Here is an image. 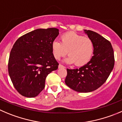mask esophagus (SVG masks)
Segmentation results:
<instances>
[{"instance_id":"esophagus-1","label":"esophagus","mask_w":122,"mask_h":122,"mask_svg":"<svg viewBox=\"0 0 122 122\" xmlns=\"http://www.w3.org/2000/svg\"><path fill=\"white\" fill-rule=\"evenodd\" d=\"M58 67L59 68H65V67L64 66H62V64H59Z\"/></svg>"}]
</instances>
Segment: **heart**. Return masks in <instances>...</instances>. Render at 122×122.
<instances>
[{"label": "heart", "mask_w": 122, "mask_h": 122, "mask_svg": "<svg viewBox=\"0 0 122 122\" xmlns=\"http://www.w3.org/2000/svg\"><path fill=\"white\" fill-rule=\"evenodd\" d=\"M52 51L53 56L60 60L67 54L69 56L66 62L73 64L78 66L87 64L91 60L94 52V45L92 40L74 32L63 34L60 42L55 41L52 43Z\"/></svg>", "instance_id": "heart-1"}]
</instances>
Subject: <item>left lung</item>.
I'll return each instance as SVG.
<instances>
[{
  "mask_svg": "<svg viewBox=\"0 0 122 122\" xmlns=\"http://www.w3.org/2000/svg\"><path fill=\"white\" fill-rule=\"evenodd\" d=\"M94 45V55L79 69H67L65 83L73 90L88 93L99 88L110 76L114 66V56L111 43L97 33L84 30Z\"/></svg>",
  "mask_w": 122,
  "mask_h": 122,
  "instance_id": "left-lung-1",
  "label": "left lung"
}]
</instances>
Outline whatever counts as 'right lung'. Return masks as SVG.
Wrapping results in <instances>:
<instances>
[{
	"label": "right lung",
	"mask_w": 122,
	"mask_h": 122,
	"mask_svg": "<svg viewBox=\"0 0 122 122\" xmlns=\"http://www.w3.org/2000/svg\"><path fill=\"white\" fill-rule=\"evenodd\" d=\"M58 34L55 28L37 29L21 36L13 45L9 75L14 87L25 97L38 96L45 87L48 74L58 69L52 44Z\"/></svg>",
	"instance_id": "add662e5"
}]
</instances>
